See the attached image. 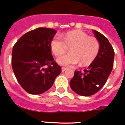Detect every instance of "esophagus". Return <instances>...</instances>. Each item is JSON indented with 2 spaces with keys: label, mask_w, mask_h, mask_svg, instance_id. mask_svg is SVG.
Listing matches in <instances>:
<instances>
[{
  "label": "esophagus",
  "mask_w": 125,
  "mask_h": 125,
  "mask_svg": "<svg viewBox=\"0 0 125 125\" xmlns=\"http://www.w3.org/2000/svg\"><path fill=\"white\" fill-rule=\"evenodd\" d=\"M66 70H67V68H65V67H62V68H61V70H62V72H65Z\"/></svg>",
  "instance_id": "obj_1"
}]
</instances>
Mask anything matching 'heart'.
I'll use <instances>...</instances> for the list:
<instances>
[{
  "label": "heart",
  "instance_id": "obj_1",
  "mask_svg": "<svg viewBox=\"0 0 125 125\" xmlns=\"http://www.w3.org/2000/svg\"><path fill=\"white\" fill-rule=\"evenodd\" d=\"M70 48V53L60 57L57 62L64 67H69L79 63L82 66L90 65L98 55L100 44L93 37L81 31H70L62 36L54 37L50 42V49L53 54L59 57Z\"/></svg>",
  "mask_w": 125,
  "mask_h": 125
}]
</instances>
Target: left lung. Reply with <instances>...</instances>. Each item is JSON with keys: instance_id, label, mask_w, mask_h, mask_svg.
I'll list each match as a JSON object with an SVG mask.
<instances>
[{"instance_id": "left-lung-1", "label": "left lung", "mask_w": 125, "mask_h": 125, "mask_svg": "<svg viewBox=\"0 0 125 125\" xmlns=\"http://www.w3.org/2000/svg\"><path fill=\"white\" fill-rule=\"evenodd\" d=\"M100 44L97 58L83 72L75 71L70 81L72 90L81 96H90L97 93L106 83L113 67L114 50L108 39L102 33L93 31Z\"/></svg>"}]
</instances>
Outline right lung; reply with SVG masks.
Listing matches in <instances>:
<instances>
[{
	"mask_svg": "<svg viewBox=\"0 0 125 125\" xmlns=\"http://www.w3.org/2000/svg\"><path fill=\"white\" fill-rule=\"evenodd\" d=\"M55 33L52 28H38L24 34L13 47V72L21 86L28 93H44L51 88L61 72L50 49V42ZM46 66L48 67L45 68Z\"/></svg>",
	"mask_w": 125,
	"mask_h": 125,
	"instance_id": "1",
	"label": "right lung"
}]
</instances>
